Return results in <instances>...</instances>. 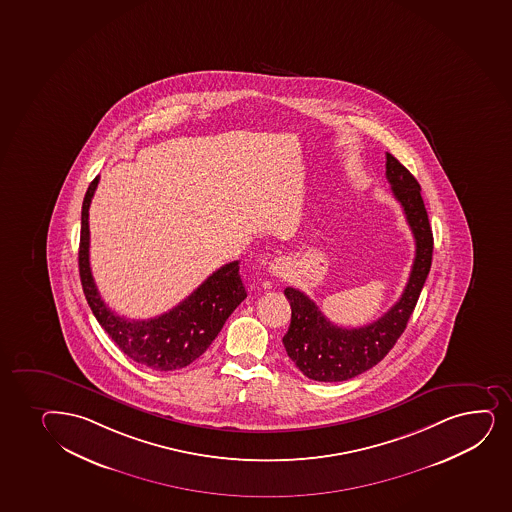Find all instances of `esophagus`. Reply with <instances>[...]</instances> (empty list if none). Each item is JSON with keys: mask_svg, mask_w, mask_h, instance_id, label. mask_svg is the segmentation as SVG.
<instances>
[{"mask_svg": "<svg viewBox=\"0 0 512 512\" xmlns=\"http://www.w3.org/2000/svg\"><path fill=\"white\" fill-rule=\"evenodd\" d=\"M288 272V262L286 260L281 259H274L272 262H270L269 265V274L270 276L274 277H282L284 274Z\"/></svg>", "mask_w": 512, "mask_h": 512, "instance_id": "1", "label": "esophagus"}]
</instances>
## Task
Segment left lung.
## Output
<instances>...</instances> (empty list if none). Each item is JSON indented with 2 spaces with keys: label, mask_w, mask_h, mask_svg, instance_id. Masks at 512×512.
Segmentation results:
<instances>
[{
  "label": "left lung",
  "mask_w": 512,
  "mask_h": 512,
  "mask_svg": "<svg viewBox=\"0 0 512 512\" xmlns=\"http://www.w3.org/2000/svg\"><path fill=\"white\" fill-rule=\"evenodd\" d=\"M386 178L415 238L414 265L402 298L376 322L344 328L330 322L303 291L284 289L291 303V325L282 344L299 371L315 381H345L376 366L407 328L429 276L434 238L419 182L390 153H386Z\"/></svg>",
  "instance_id": "1"
}]
</instances>
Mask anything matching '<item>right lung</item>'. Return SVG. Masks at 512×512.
Instances as JSON below:
<instances>
[{
	"label": "right lung",
	"instance_id": "obj_1",
	"mask_svg": "<svg viewBox=\"0 0 512 512\" xmlns=\"http://www.w3.org/2000/svg\"><path fill=\"white\" fill-rule=\"evenodd\" d=\"M98 178L88 185L81 206V235L78 265L81 286L93 315L110 339L133 361L155 369L175 371L185 368L207 351L218 337L224 322L236 306L247 298L240 277V262H230L213 272L194 293L175 308L150 320H129L105 305L90 269V226L88 209Z\"/></svg>",
	"mask_w": 512,
	"mask_h": 512
}]
</instances>
